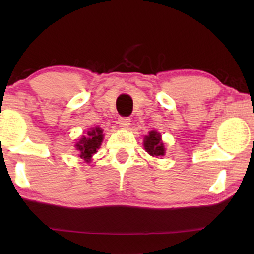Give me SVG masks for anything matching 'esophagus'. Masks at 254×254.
Listing matches in <instances>:
<instances>
[{"instance_id": "1", "label": "esophagus", "mask_w": 254, "mask_h": 254, "mask_svg": "<svg viewBox=\"0 0 254 254\" xmlns=\"http://www.w3.org/2000/svg\"><path fill=\"white\" fill-rule=\"evenodd\" d=\"M118 124H119L121 127L126 128L130 125V119L128 117H120L119 119H118Z\"/></svg>"}]
</instances>
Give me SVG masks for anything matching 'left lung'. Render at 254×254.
<instances>
[{
  "label": "left lung",
  "instance_id": "obj_1",
  "mask_svg": "<svg viewBox=\"0 0 254 254\" xmlns=\"http://www.w3.org/2000/svg\"><path fill=\"white\" fill-rule=\"evenodd\" d=\"M144 149L147 150L148 154L155 156V157L164 155V145H163L161 141V135L157 131H150L148 136H145Z\"/></svg>",
  "mask_w": 254,
  "mask_h": 254
}]
</instances>
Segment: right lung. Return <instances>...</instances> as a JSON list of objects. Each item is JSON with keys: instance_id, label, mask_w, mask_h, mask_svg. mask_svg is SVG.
Returning <instances> with one entry per match:
<instances>
[{"instance_id": "add662e5", "label": "right lung", "mask_w": 254, "mask_h": 254, "mask_svg": "<svg viewBox=\"0 0 254 254\" xmlns=\"http://www.w3.org/2000/svg\"><path fill=\"white\" fill-rule=\"evenodd\" d=\"M103 141V130L100 128L96 127L88 131V134L84 135L76 147H77V150L81 151V155L79 157L84 158L86 162L89 161L90 158L92 157L93 154H96L97 149L99 148V145L102 144Z\"/></svg>"}]
</instances>
